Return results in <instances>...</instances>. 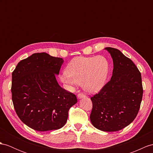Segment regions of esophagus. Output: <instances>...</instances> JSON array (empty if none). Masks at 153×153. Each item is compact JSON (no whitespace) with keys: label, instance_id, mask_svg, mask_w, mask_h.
<instances>
[{"label":"esophagus","instance_id":"obj_1","mask_svg":"<svg viewBox=\"0 0 153 153\" xmlns=\"http://www.w3.org/2000/svg\"><path fill=\"white\" fill-rule=\"evenodd\" d=\"M77 97H78V98H79V99H82V98L85 97V96L82 94H78Z\"/></svg>","mask_w":153,"mask_h":153}]
</instances>
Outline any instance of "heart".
I'll return each mask as SVG.
<instances>
[{
	"mask_svg": "<svg viewBox=\"0 0 153 153\" xmlns=\"http://www.w3.org/2000/svg\"><path fill=\"white\" fill-rule=\"evenodd\" d=\"M108 72V62L102 56L77 57L66 67L65 73L59 76V80L66 85L82 84L84 90L94 94L104 87Z\"/></svg>",
	"mask_w": 153,
	"mask_h": 153,
	"instance_id": "obj_1",
	"label": "heart"
}]
</instances>
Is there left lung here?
Returning <instances> with one entry per match:
<instances>
[{"mask_svg": "<svg viewBox=\"0 0 153 153\" xmlns=\"http://www.w3.org/2000/svg\"><path fill=\"white\" fill-rule=\"evenodd\" d=\"M113 59L110 80L91 97L90 120L105 132L118 131L134 120L143 96L141 73L136 65L117 48L106 47Z\"/></svg>", "mask_w": 153, "mask_h": 153, "instance_id": "1", "label": "left lung"}]
</instances>
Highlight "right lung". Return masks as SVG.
<instances>
[{
  "label": "right lung",
  "mask_w": 153,
  "mask_h": 153,
  "mask_svg": "<svg viewBox=\"0 0 153 153\" xmlns=\"http://www.w3.org/2000/svg\"><path fill=\"white\" fill-rule=\"evenodd\" d=\"M64 63L45 53H34L18 63L12 73L15 110L23 123L35 130H58L65 125L75 95L59 86L55 74Z\"/></svg>",
  "instance_id": "right-lung-1"
}]
</instances>
